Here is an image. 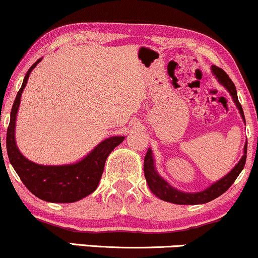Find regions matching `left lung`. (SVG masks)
Instances as JSON below:
<instances>
[{
  "instance_id": "1",
  "label": "left lung",
  "mask_w": 258,
  "mask_h": 258,
  "mask_svg": "<svg viewBox=\"0 0 258 258\" xmlns=\"http://www.w3.org/2000/svg\"><path fill=\"white\" fill-rule=\"evenodd\" d=\"M211 70H213V74L216 76L217 81L222 84L223 87L228 90L231 96L233 98V101L237 105L239 112H240V116L244 119V112L243 107H241L240 102L238 100L237 95V89H235L234 83H233L231 78L228 77V75L223 71L222 69L217 68V66H211ZM246 152H247V142L244 147V156L241 157V159L239 160V163L234 168L232 169L231 172L226 175L225 177H222L221 180L217 181L211 184L210 187H208L207 189L202 190V192L197 193H186L181 192L174 187L170 186L164 178L159 176L158 172L156 171V168H154V160L152 156V151L148 150L146 156H145V162H144V171H145V177H146V181L148 183V187L152 190L153 195H156L158 198L162 199V201L174 203V204H180V205H196V204H204V203L214 201L215 198L220 197L221 195L226 192L229 187L234 183V181L237 180L241 170L244 169L245 162H246Z\"/></svg>"
}]
</instances>
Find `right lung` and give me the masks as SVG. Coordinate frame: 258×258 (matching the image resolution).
<instances>
[{
  "label": "right lung",
  "mask_w": 258,
  "mask_h": 258,
  "mask_svg": "<svg viewBox=\"0 0 258 258\" xmlns=\"http://www.w3.org/2000/svg\"><path fill=\"white\" fill-rule=\"evenodd\" d=\"M41 60L42 57L26 72L21 88L14 100L6 139L8 158L18 176L33 196L50 203H74L89 196L96 189L108 154L124 140V136H112L100 142L87 157L75 164L41 165L26 159L15 144V119L21 94L29 76Z\"/></svg>",
  "instance_id": "right-lung-1"
}]
</instances>
